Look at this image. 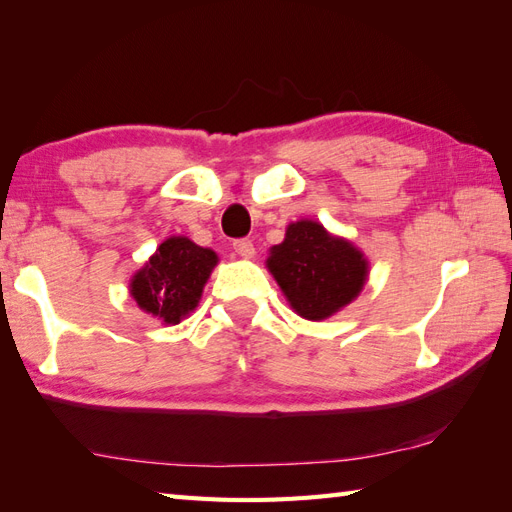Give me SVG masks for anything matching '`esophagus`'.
<instances>
[{
	"instance_id": "34e87169",
	"label": "esophagus",
	"mask_w": 512,
	"mask_h": 512,
	"mask_svg": "<svg viewBox=\"0 0 512 512\" xmlns=\"http://www.w3.org/2000/svg\"><path fill=\"white\" fill-rule=\"evenodd\" d=\"M233 248H235V253L239 257H244V259L255 257V246H253V242H250V239H235Z\"/></svg>"
}]
</instances>
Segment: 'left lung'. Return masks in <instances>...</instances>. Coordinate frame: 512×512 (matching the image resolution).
<instances>
[{"instance_id":"1","label":"left lung","mask_w":512,"mask_h":512,"mask_svg":"<svg viewBox=\"0 0 512 512\" xmlns=\"http://www.w3.org/2000/svg\"><path fill=\"white\" fill-rule=\"evenodd\" d=\"M266 266L292 310L308 321L328 319L352 303L369 268L352 242L312 220L292 222L284 242L270 248Z\"/></svg>"}]
</instances>
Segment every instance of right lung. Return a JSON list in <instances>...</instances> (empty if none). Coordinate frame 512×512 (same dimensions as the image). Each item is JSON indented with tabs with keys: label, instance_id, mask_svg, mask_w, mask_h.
Wrapping results in <instances>:
<instances>
[{
	"label": "right lung",
	"instance_id": "right-lung-1",
	"mask_svg": "<svg viewBox=\"0 0 512 512\" xmlns=\"http://www.w3.org/2000/svg\"><path fill=\"white\" fill-rule=\"evenodd\" d=\"M215 264L211 248L182 235L169 237L129 281V292L140 310L176 325L198 306Z\"/></svg>",
	"mask_w": 512,
	"mask_h": 512
}]
</instances>
